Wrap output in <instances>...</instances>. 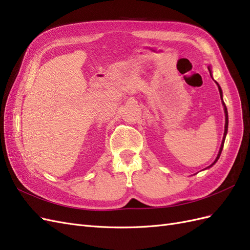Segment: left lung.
<instances>
[{"mask_svg": "<svg viewBox=\"0 0 250 250\" xmlns=\"http://www.w3.org/2000/svg\"><path fill=\"white\" fill-rule=\"evenodd\" d=\"M209 69V72H210V76H211V70H210V68H208ZM216 84H217V86H219V91H220V95H221V99H222V101H223V93H222V88H221V86L219 85V83L216 82ZM223 105H224V111H225V132H224V137H223V142H222V145H221V148H220V152H219V154H217V156H216V158H215V161L213 162V164L212 165H210L208 168H210L211 166H213L216 162H217V159L220 158V155H221V153H222V150H223V146H224V142H225V138H226V134H227V131H228V112H227V107H226V105H225V104H224V101H223Z\"/></svg>", "mask_w": 250, "mask_h": 250, "instance_id": "left-lung-1", "label": "left lung"}]
</instances>
